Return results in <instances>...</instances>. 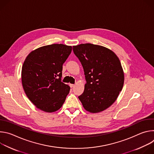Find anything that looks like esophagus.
<instances>
[{
    "label": "esophagus",
    "instance_id": "34e87169",
    "mask_svg": "<svg viewBox=\"0 0 154 154\" xmlns=\"http://www.w3.org/2000/svg\"><path fill=\"white\" fill-rule=\"evenodd\" d=\"M69 86H71V88H73V87H74L75 86V85H74V84H69Z\"/></svg>",
    "mask_w": 154,
    "mask_h": 154
}]
</instances>
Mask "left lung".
I'll use <instances>...</instances> for the list:
<instances>
[{"mask_svg": "<svg viewBox=\"0 0 154 154\" xmlns=\"http://www.w3.org/2000/svg\"><path fill=\"white\" fill-rule=\"evenodd\" d=\"M83 68L86 83L79 96L83 108L93 113L110 106L122 91L124 73L118 56L105 47L90 43L73 46Z\"/></svg>", "mask_w": 154, "mask_h": 154, "instance_id": "8db88e82", "label": "left lung"}]
</instances>
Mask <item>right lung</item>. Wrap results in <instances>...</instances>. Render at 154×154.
<instances>
[{"mask_svg":"<svg viewBox=\"0 0 154 154\" xmlns=\"http://www.w3.org/2000/svg\"><path fill=\"white\" fill-rule=\"evenodd\" d=\"M71 51L72 46L62 44L42 46L30 52L23 63L24 90L33 104L43 112L58 110L69 93V86L61 82V78L63 64Z\"/></svg>","mask_w":154,"mask_h":154,"instance_id":"1","label":"right lung"}]
</instances>
